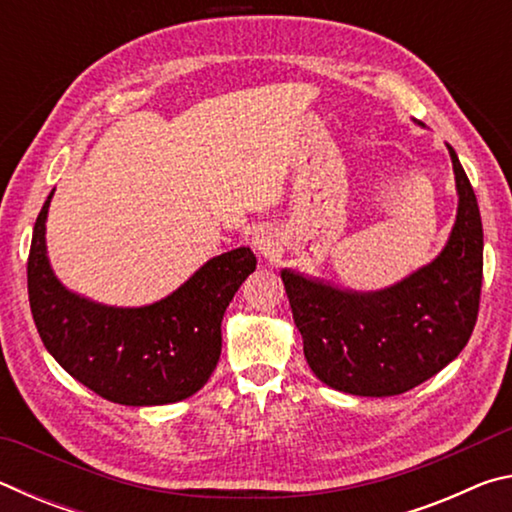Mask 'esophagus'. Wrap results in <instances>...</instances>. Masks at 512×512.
Masks as SVG:
<instances>
[{
	"mask_svg": "<svg viewBox=\"0 0 512 512\" xmlns=\"http://www.w3.org/2000/svg\"><path fill=\"white\" fill-rule=\"evenodd\" d=\"M253 248L259 255L268 257L277 253V248H280V239H277V235L271 228H257L253 232Z\"/></svg>",
	"mask_w": 512,
	"mask_h": 512,
	"instance_id": "obj_1",
	"label": "esophagus"
}]
</instances>
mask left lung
I'll list each match as a JSON object with an SVG mask.
<instances>
[{
    "label": "left lung",
    "instance_id": "8db88e82",
    "mask_svg": "<svg viewBox=\"0 0 512 512\" xmlns=\"http://www.w3.org/2000/svg\"><path fill=\"white\" fill-rule=\"evenodd\" d=\"M458 216L438 259L395 287L350 293L282 271L302 350L336 391L402 395L454 361L472 336L483 282V228L474 189L449 146Z\"/></svg>",
    "mask_w": 512,
    "mask_h": 512
}]
</instances>
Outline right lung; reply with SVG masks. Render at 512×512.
<instances>
[{"mask_svg":"<svg viewBox=\"0 0 512 512\" xmlns=\"http://www.w3.org/2000/svg\"><path fill=\"white\" fill-rule=\"evenodd\" d=\"M51 194L33 225L27 262L33 323L51 357L115 404L153 406L194 395L221 357V320L241 282L255 271L253 250L237 248L210 259L155 305H94L69 293L49 268L45 219Z\"/></svg>","mask_w":512,"mask_h":512,"instance_id":"obj_1","label":"right lung"}]
</instances>
